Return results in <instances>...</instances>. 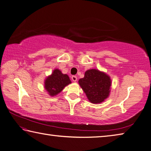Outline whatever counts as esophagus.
I'll list each match as a JSON object with an SVG mask.
<instances>
[{
	"label": "esophagus",
	"instance_id": "esophagus-1",
	"mask_svg": "<svg viewBox=\"0 0 151 151\" xmlns=\"http://www.w3.org/2000/svg\"><path fill=\"white\" fill-rule=\"evenodd\" d=\"M71 78H72V81L74 82H76V81H77V77H76V76L75 75L71 76Z\"/></svg>",
	"mask_w": 151,
	"mask_h": 151
}]
</instances>
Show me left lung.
<instances>
[{
    "instance_id": "obj_1",
    "label": "left lung",
    "mask_w": 151,
    "mask_h": 151,
    "mask_svg": "<svg viewBox=\"0 0 151 151\" xmlns=\"http://www.w3.org/2000/svg\"><path fill=\"white\" fill-rule=\"evenodd\" d=\"M78 83L92 103H101L109 96L111 78L106 73L99 70H86L84 78L79 79Z\"/></svg>"
}]
</instances>
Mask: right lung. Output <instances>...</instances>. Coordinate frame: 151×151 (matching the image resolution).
<instances>
[{"mask_svg": "<svg viewBox=\"0 0 151 151\" xmlns=\"http://www.w3.org/2000/svg\"><path fill=\"white\" fill-rule=\"evenodd\" d=\"M70 83L71 81L67 75H64L60 70L55 69L52 75L45 79V88L48 94L53 96L60 93Z\"/></svg>", "mask_w": 151, "mask_h": 151, "instance_id": "1", "label": "right lung"}]
</instances>
